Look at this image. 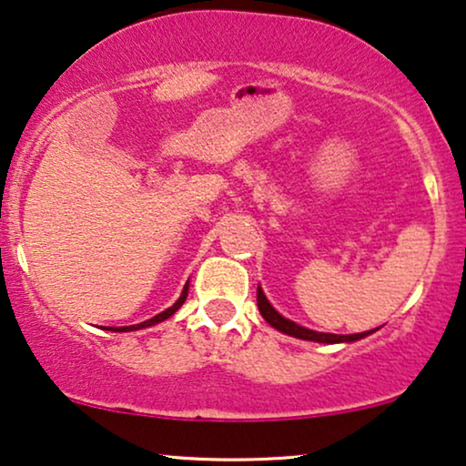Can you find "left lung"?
<instances>
[{"label": "left lung", "mask_w": 466, "mask_h": 466, "mask_svg": "<svg viewBox=\"0 0 466 466\" xmlns=\"http://www.w3.org/2000/svg\"><path fill=\"white\" fill-rule=\"evenodd\" d=\"M258 309H260V314L264 320L268 322L270 327H275L277 331L286 333V335H292V338H299V339H309V341H325V344H335V341H355V339H361L365 338L368 333H355V335H333V333H318V331H311V329H305V327H299L297 322L288 320V318L279 316L277 311L273 309V305L267 301V297H264V292L258 288Z\"/></svg>", "instance_id": "8db88e82"}]
</instances>
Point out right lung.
<instances>
[{
    "label": "right lung",
    "instance_id": "add662e5",
    "mask_svg": "<svg viewBox=\"0 0 466 466\" xmlns=\"http://www.w3.org/2000/svg\"><path fill=\"white\" fill-rule=\"evenodd\" d=\"M187 290H189V284H185V288H182V294H180V299L178 301H176L172 308H167L165 311H161V314H157L155 318H150V320H146V322H139V325H133V327H116L114 331H135V329H144V327H152V325H157V322H163L165 318H169L174 314L176 309L180 308L182 303H185V299H187Z\"/></svg>",
    "mask_w": 466,
    "mask_h": 466
}]
</instances>
